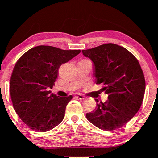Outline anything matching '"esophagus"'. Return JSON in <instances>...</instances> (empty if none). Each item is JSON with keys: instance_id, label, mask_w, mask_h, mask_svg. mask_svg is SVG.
<instances>
[{"instance_id": "esophagus-1", "label": "esophagus", "mask_w": 158, "mask_h": 158, "mask_svg": "<svg viewBox=\"0 0 158 158\" xmlns=\"http://www.w3.org/2000/svg\"><path fill=\"white\" fill-rule=\"evenodd\" d=\"M76 97L78 99H82V100H83V99H85V96H83L82 95V94H78V93H77L76 94Z\"/></svg>"}]
</instances>
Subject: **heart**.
<instances>
[{"label":"heart","mask_w":158,"mask_h":158,"mask_svg":"<svg viewBox=\"0 0 158 158\" xmlns=\"http://www.w3.org/2000/svg\"><path fill=\"white\" fill-rule=\"evenodd\" d=\"M86 60V59H85V60Z\"/></svg>","instance_id":"b5f03b06"}]
</instances>
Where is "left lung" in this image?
Segmentation results:
<instances>
[{
    "label": "left lung",
    "instance_id": "8db88e82",
    "mask_svg": "<svg viewBox=\"0 0 158 158\" xmlns=\"http://www.w3.org/2000/svg\"><path fill=\"white\" fill-rule=\"evenodd\" d=\"M94 65L97 84L107 94L105 102L95 99L97 107L87 113L89 122L110 131L122 127L138 112L143 100L145 81L139 62L129 51L112 43L82 50Z\"/></svg>",
    "mask_w": 158,
    "mask_h": 158
}]
</instances>
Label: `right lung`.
I'll return each mask as SVG.
<instances>
[{
  "instance_id": "right-lung-1",
  "label": "right lung",
  "mask_w": 158,
  "mask_h": 158,
  "mask_svg": "<svg viewBox=\"0 0 158 158\" xmlns=\"http://www.w3.org/2000/svg\"><path fill=\"white\" fill-rule=\"evenodd\" d=\"M80 52L42 45L28 50L17 61L10 82L12 102L20 119L31 130L48 131L64 119L73 96L61 98L48 90L54 85L60 65Z\"/></svg>"
}]
</instances>
